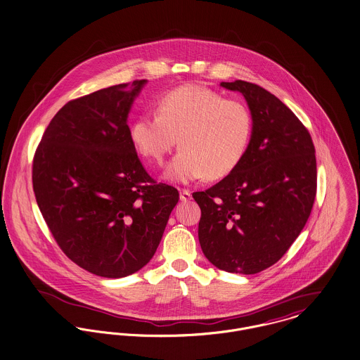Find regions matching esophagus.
<instances>
[{"label":"esophagus","instance_id":"esophagus-1","mask_svg":"<svg viewBox=\"0 0 360 360\" xmlns=\"http://www.w3.org/2000/svg\"><path fill=\"white\" fill-rule=\"evenodd\" d=\"M180 199H181L183 202H188V200H191V191H188V190H181V191H180Z\"/></svg>","mask_w":360,"mask_h":360}]
</instances>
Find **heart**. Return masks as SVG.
I'll use <instances>...</instances> for the list:
<instances>
[{"instance_id":"1","label":"heart","mask_w":360,"mask_h":360,"mask_svg":"<svg viewBox=\"0 0 360 360\" xmlns=\"http://www.w3.org/2000/svg\"><path fill=\"white\" fill-rule=\"evenodd\" d=\"M135 148L162 162L176 143L180 150L164 170L170 183L219 179L239 165L252 136V116L240 101L225 99L200 86H183L161 96L157 115H141L131 124Z\"/></svg>"}]
</instances>
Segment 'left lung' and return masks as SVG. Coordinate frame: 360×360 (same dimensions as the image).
I'll use <instances>...</instances> for the list:
<instances>
[{"label": "left lung", "mask_w": 360, "mask_h": 360, "mask_svg": "<svg viewBox=\"0 0 360 360\" xmlns=\"http://www.w3.org/2000/svg\"><path fill=\"white\" fill-rule=\"evenodd\" d=\"M252 116L239 165L216 186L193 192L205 257L229 273L255 274L276 264L300 235L316 193V160L306 127L278 98L236 80Z\"/></svg>", "instance_id": "obj_1"}]
</instances>
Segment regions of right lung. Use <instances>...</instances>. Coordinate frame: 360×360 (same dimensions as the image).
<instances>
[{
  "label": "right lung",
  "instance_id": "1",
  "mask_svg": "<svg viewBox=\"0 0 360 360\" xmlns=\"http://www.w3.org/2000/svg\"><path fill=\"white\" fill-rule=\"evenodd\" d=\"M147 80L64 105L37 148L32 187L64 254L82 269L120 278L148 264L179 191L157 184L138 158L128 115Z\"/></svg>",
  "mask_w": 360,
  "mask_h": 360
}]
</instances>
